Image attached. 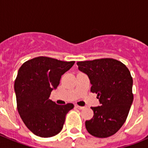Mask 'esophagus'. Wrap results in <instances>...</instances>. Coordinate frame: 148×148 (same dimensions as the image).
<instances>
[{"mask_svg":"<svg viewBox=\"0 0 148 148\" xmlns=\"http://www.w3.org/2000/svg\"><path fill=\"white\" fill-rule=\"evenodd\" d=\"M75 107H76V108H78V109H79V110H82V109H84V107H82V106H78V105H76Z\"/></svg>","mask_w":148,"mask_h":148,"instance_id":"esophagus-1","label":"esophagus"}]
</instances>
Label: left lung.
Instances as JSON below:
<instances>
[{"mask_svg":"<svg viewBox=\"0 0 148 148\" xmlns=\"http://www.w3.org/2000/svg\"><path fill=\"white\" fill-rule=\"evenodd\" d=\"M78 70L87 75L91 92L101 106L91 108L94 116L85 121L90 134L98 138L113 135L126 121L133 101V78L124 64L113 58L78 61Z\"/></svg>","mask_w":148,"mask_h":148,"instance_id":"8db88e82","label":"left lung"}]
</instances>
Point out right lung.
Wrapping results in <instances>:
<instances>
[{
	"label": "right lung",
	"instance_id": "add662e5",
	"mask_svg": "<svg viewBox=\"0 0 148 148\" xmlns=\"http://www.w3.org/2000/svg\"><path fill=\"white\" fill-rule=\"evenodd\" d=\"M74 63L40 56L26 61L18 70L14 85L18 113L35 135L47 138L62 130L66 114L74 105H58L49 97Z\"/></svg>",
	"mask_w": 148,
	"mask_h": 148
}]
</instances>
